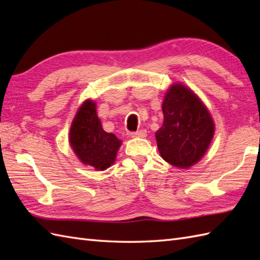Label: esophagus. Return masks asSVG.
<instances>
[{
  "instance_id": "obj_1",
  "label": "esophagus",
  "mask_w": 260,
  "mask_h": 260,
  "mask_svg": "<svg viewBox=\"0 0 260 260\" xmlns=\"http://www.w3.org/2000/svg\"><path fill=\"white\" fill-rule=\"evenodd\" d=\"M146 131L145 130H140V131H137V132H131L130 136L132 138H145L146 137Z\"/></svg>"
}]
</instances>
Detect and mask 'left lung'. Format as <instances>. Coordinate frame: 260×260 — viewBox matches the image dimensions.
<instances>
[{"instance_id": "8db88e82", "label": "left lung", "mask_w": 260, "mask_h": 260, "mask_svg": "<svg viewBox=\"0 0 260 260\" xmlns=\"http://www.w3.org/2000/svg\"><path fill=\"white\" fill-rule=\"evenodd\" d=\"M161 107L164 122L155 133L160 156L178 168L193 166L206 153L214 137L210 113L199 96L181 83L170 86Z\"/></svg>"}]
</instances>
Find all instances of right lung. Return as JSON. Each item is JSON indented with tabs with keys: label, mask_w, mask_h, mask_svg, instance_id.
<instances>
[{
	"label": "right lung",
	"mask_w": 260,
	"mask_h": 260,
	"mask_svg": "<svg viewBox=\"0 0 260 260\" xmlns=\"http://www.w3.org/2000/svg\"><path fill=\"white\" fill-rule=\"evenodd\" d=\"M69 142L82 164L105 170L114 164L121 141L102 128L95 103L86 100L78 109L69 131Z\"/></svg>",
	"instance_id": "1"
}]
</instances>
